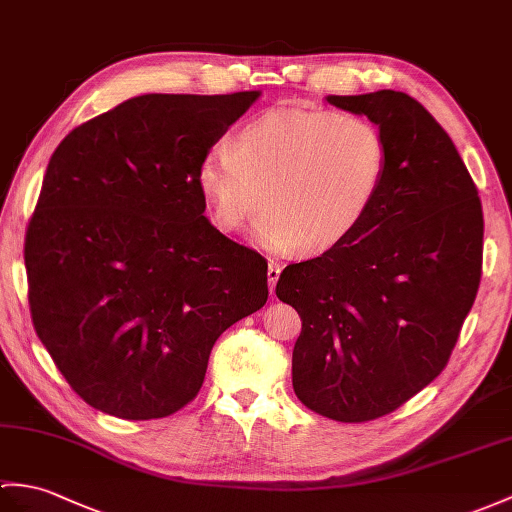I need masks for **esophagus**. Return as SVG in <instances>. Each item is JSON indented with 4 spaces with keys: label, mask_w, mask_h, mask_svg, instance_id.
Wrapping results in <instances>:
<instances>
[{
    "label": "esophagus",
    "mask_w": 512,
    "mask_h": 512,
    "mask_svg": "<svg viewBox=\"0 0 512 512\" xmlns=\"http://www.w3.org/2000/svg\"><path fill=\"white\" fill-rule=\"evenodd\" d=\"M281 275V266L277 261H268V285H270V292H275V285L279 281Z\"/></svg>",
    "instance_id": "34e87169"
}]
</instances>
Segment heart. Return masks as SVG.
Masks as SVG:
<instances>
[{
    "instance_id": "heart-1",
    "label": "heart",
    "mask_w": 512,
    "mask_h": 512,
    "mask_svg": "<svg viewBox=\"0 0 512 512\" xmlns=\"http://www.w3.org/2000/svg\"><path fill=\"white\" fill-rule=\"evenodd\" d=\"M388 172L384 133L360 115L281 104L211 146L196 183L224 233H237L264 198L257 237L275 251L325 253L360 227Z\"/></svg>"
}]
</instances>
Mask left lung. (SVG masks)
Here are the masks:
<instances>
[{
	"label": "left lung",
	"mask_w": 512,
	"mask_h": 512,
	"mask_svg": "<svg viewBox=\"0 0 512 512\" xmlns=\"http://www.w3.org/2000/svg\"><path fill=\"white\" fill-rule=\"evenodd\" d=\"M384 133L382 192L351 237L285 266L279 301L303 327L292 386L342 423L397 410L441 375L478 294L484 218L454 141L408 93L327 95Z\"/></svg>",
	"instance_id": "obj_1"
}]
</instances>
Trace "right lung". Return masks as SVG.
Listing matches in <instances>:
<instances>
[{
	"label": "right lung",
	"instance_id": "right-lung-1",
	"mask_svg": "<svg viewBox=\"0 0 512 512\" xmlns=\"http://www.w3.org/2000/svg\"><path fill=\"white\" fill-rule=\"evenodd\" d=\"M259 91L148 93L58 144L26 233L28 301L76 395L128 421L170 417L213 344L266 305L268 261L202 216L198 161Z\"/></svg>",
	"mask_w": 512,
	"mask_h": 512
}]
</instances>
